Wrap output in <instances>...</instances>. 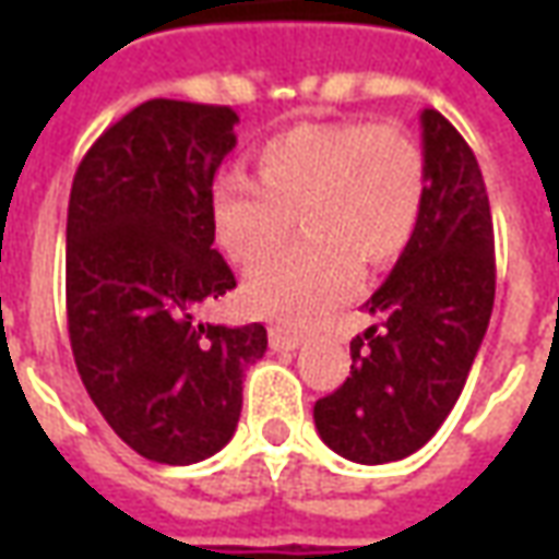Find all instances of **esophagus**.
<instances>
[{
  "mask_svg": "<svg viewBox=\"0 0 559 559\" xmlns=\"http://www.w3.org/2000/svg\"><path fill=\"white\" fill-rule=\"evenodd\" d=\"M269 347H272V350H296V347H302V338L287 335V332H281V329H272V332H269Z\"/></svg>",
  "mask_w": 559,
  "mask_h": 559,
  "instance_id": "34e87169",
  "label": "esophagus"
}]
</instances>
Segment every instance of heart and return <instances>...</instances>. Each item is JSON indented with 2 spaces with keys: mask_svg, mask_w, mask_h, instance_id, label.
Here are the masks:
<instances>
[{
  "mask_svg": "<svg viewBox=\"0 0 559 559\" xmlns=\"http://www.w3.org/2000/svg\"><path fill=\"white\" fill-rule=\"evenodd\" d=\"M257 182L242 173L212 185V224L221 248L257 266L293 230L302 242L251 272V311L287 329H311L338 308L359 266L386 269L416 236L428 167L419 143L374 122H308L257 148Z\"/></svg>",
  "mask_w": 559,
  "mask_h": 559,
  "instance_id": "1",
  "label": "heart"
}]
</instances>
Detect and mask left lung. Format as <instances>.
I'll list each match as a JSON object with an SVG mask.
<instances>
[{
  "instance_id": "1",
  "label": "left lung",
  "mask_w": 559,
  "mask_h": 559,
  "mask_svg": "<svg viewBox=\"0 0 559 559\" xmlns=\"http://www.w3.org/2000/svg\"><path fill=\"white\" fill-rule=\"evenodd\" d=\"M421 155L416 236L365 302L380 323L350 341V377L314 404L323 443L356 464L401 461L431 440L491 320L493 224L479 160L437 110H421Z\"/></svg>"
}]
</instances>
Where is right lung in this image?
Listing matches in <instances>:
<instances>
[{
    "mask_svg": "<svg viewBox=\"0 0 559 559\" xmlns=\"http://www.w3.org/2000/svg\"><path fill=\"white\" fill-rule=\"evenodd\" d=\"M239 116L152 98L104 131L68 200V335L80 380L138 455L197 464L230 443L266 329L200 323L236 287L215 248L212 179Z\"/></svg>",
    "mask_w": 559,
    "mask_h": 559,
    "instance_id": "1",
    "label": "right lung"
}]
</instances>
